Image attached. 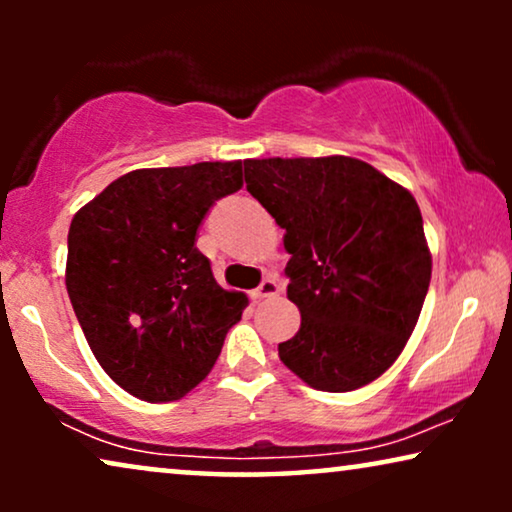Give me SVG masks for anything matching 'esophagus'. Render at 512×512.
<instances>
[{
	"instance_id": "34e87169",
	"label": "esophagus",
	"mask_w": 512,
	"mask_h": 512,
	"mask_svg": "<svg viewBox=\"0 0 512 512\" xmlns=\"http://www.w3.org/2000/svg\"><path fill=\"white\" fill-rule=\"evenodd\" d=\"M251 296L258 298V300H261V298H275V296H279V282H277V279H272V277L263 279L261 286L251 291Z\"/></svg>"
}]
</instances>
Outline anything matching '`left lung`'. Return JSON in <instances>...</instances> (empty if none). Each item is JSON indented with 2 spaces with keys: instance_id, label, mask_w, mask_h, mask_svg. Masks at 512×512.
<instances>
[{
  "instance_id": "obj_1",
  "label": "left lung",
  "mask_w": 512,
  "mask_h": 512,
  "mask_svg": "<svg viewBox=\"0 0 512 512\" xmlns=\"http://www.w3.org/2000/svg\"><path fill=\"white\" fill-rule=\"evenodd\" d=\"M247 191L284 228L300 328L279 359L319 391L373 382L403 352L431 282L410 191L347 156L244 163Z\"/></svg>"
}]
</instances>
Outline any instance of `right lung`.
Returning a JSON list of instances; mask_svg holds the SVG:
<instances>
[{
    "instance_id": "obj_1",
    "label": "right lung",
    "mask_w": 512,
    "mask_h": 512,
    "mask_svg": "<svg viewBox=\"0 0 512 512\" xmlns=\"http://www.w3.org/2000/svg\"><path fill=\"white\" fill-rule=\"evenodd\" d=\"M242 160L132 170L74 214L67 293L95 359L128 394L179 401L205 380L247 296L216 284L195 247Z\"/></svg>"
}]
</instances>
